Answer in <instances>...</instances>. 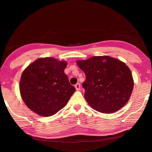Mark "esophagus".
Segmentation results:
<instances>
[{
    "mask_svg": "<svg viewBox=\"0 0 152 152\" xmlns=\"http://www.w3.org/2000/svg\"><path fill=\"white\" fill-rule=\"evenodd\" d=\"M75 88L77 90V91H79V90L80 89V83H76V84L75 85Z\"/></svg>",
    "mask_w": 152,
    "mask_h": 152,
    "instance_id": "34e87169",
    "label": "esophagus"
}]
</instances>
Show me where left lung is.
Wrapping results in <instances>:
<instances>
[{"instance_id": "obj_1", "label": "left lung", "mask_w": 152, "mask_h": 152, "mask_svg": "<svg viewBox=\"0 0 152 152\" xmlns=\"http://www.w3.org/2000/svg\"><path fill=\"white\" fill-rule=\"evenodd\" d=\"M84 72L85 99L92 108L101 113H114L129 99L134 81L125 63L109 56H94L76 61Z\"/></svg>"}]
</instances>
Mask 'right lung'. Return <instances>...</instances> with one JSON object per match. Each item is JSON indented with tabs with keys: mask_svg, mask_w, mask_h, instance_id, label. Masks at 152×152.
<instances>
[{
	"mask_svg": "<svg viewBox=\"0 0 152 152\" xmlns=\"http://www.w3.org/2000/svg\"><path fill=\"white\" fill-rule=\"evenodd\" d=\"M65 61L53 57L39 58L21 74L19 90L23 101L36 114L53 115L64 108L76 91L64 72Z\"/></svg>",
	"mask_w": 152,
	"mask_h": 152,
	"instance_id": "obj_1",
	"label": "right lung"
}]
</instances>
